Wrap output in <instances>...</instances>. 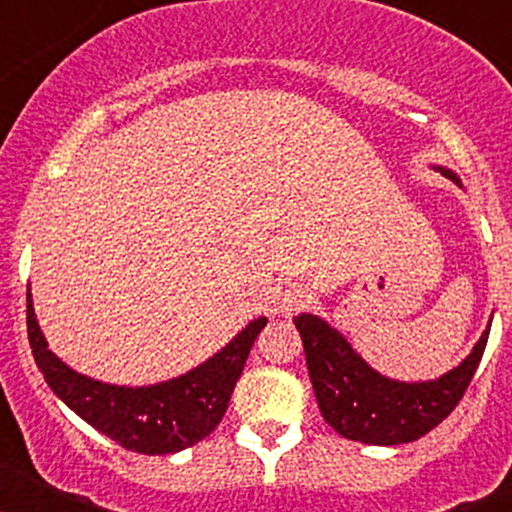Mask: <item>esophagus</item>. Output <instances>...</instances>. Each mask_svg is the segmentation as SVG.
Here are the masks:
<instances>
[{
	"label": "esophagus",
	"mask_w": 512,
	"mask_h": 512,
	"mask_svg": "<svg viewBox=\"0 0 512 512\" xmlns=\"http://www.w3.org/2000/svg\"><path fill=\"white\" fill-rule=\"evenodd\" d=\"M305 302H307V292L302 287L284 289V295H282V307H284V310H295V307L305 305Z\"/></svg>",
	"instance_id": "34e87169"
}]
</instances>
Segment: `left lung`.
Returning a JSON list of instances; mask_svg holds the SVG:
<instances>
[{"mask_svg": "<svg viewBox=\"0 0 512 512\" xmlns=\"http://www.w3.org/2000/svg\"><path fill=\"white\" fill-rule=\"evenodd\" d=\"M443 174L459 182L451 171ZM295 328L302 336L307 372L325 423L348 441L372 446L418 441L449 418L472 384L490 336L485 330L467 361L438 382L405 384L369 369L346 338L320 318L297 315Z\"/></svg>", "mask_w": 512, "mask_h": 512, "instance_id": "left-lung-1", "label": "left lung"}]
</instances>
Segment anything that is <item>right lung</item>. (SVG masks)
<instances>
[{"label": "right lung", "mask_w": 512, "mask_h": 512, "mask_svg": "<svg viewBox=\"0 0 512 512\" xmlns=\"http://www.w3.org/2000/svg\"><path fill=\"white\" fill-rule=\"evenodd\" d=\"M266 318L253 320L220 354L194 372L153 387H115L81 377L48 351L35 323L33 300L27 292V338L45 382L76 415L122 449L164 456L189 449L210 436L228 410L235 382L246 366L251 346Z\"/></svg>", "instance_id": "right-lung-1"}]
</instances>
